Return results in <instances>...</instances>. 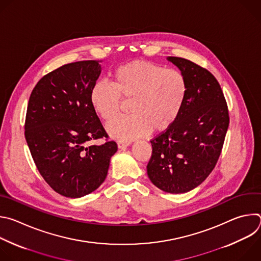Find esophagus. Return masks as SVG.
Returning <instances> with one entry per match:
<instances>
[{
  "mask_svg": "<svg viewBox=\"0 0 261 261\" xmlns=\"http://www.w3.org/2000/svg\"><path fill=\"white\" fill-rule=\"evenodd\" d=\"M130 144V141H118V146L119 148H126Z\"/></svg>",
  "mask_w": 261,
  "mask_h": 261,
  "instance_id": "obj_1",
  "label": "esophagus"
}]
</instances>
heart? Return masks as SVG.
Here are the masks:
<instances>
[{"instance_id":"heart-1","label":"heart","mask_w":261,"mask_h":261,"mask_svg":"<svg viewBox=\"0 0 261 261\" xmlns=\"http://www.w3.org/2000/svg\"><path fill=\"white\" fill-rule=\"evenodd\" d=\"M188 94L185 74L146 61H133L118 67L113 84L98 82L91 91V103L105 122L120 115L122 99L130 101L131 116L107 125L108 134L130 141L148 132H162L178 118Z\"/></svg>"}]
</instances>
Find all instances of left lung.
Wrapping results in <instances>:
<instances>
[{
    "label": "left lung",
    "mask_w": 261,
    "mask_h": 261,
    "mask_svg": "<svg viewBox=\"0 0 261 261\" xmlns=\"http://www.w3.org/2000/svg\"><path fill=\"white\" fill-rule=\"evenodd\" d=\"M185 74L188 94L176 121L151 140L146 171L151 181L168 193H186L213 171L229 126L222 89L205 68L182 58L168 57Z\"/></svg>",
    "instance_id": "1"
}]
</instances>
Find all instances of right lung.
<instances>
[{"label": "right lung", "instance_id": "obj_1", "mask_svg": "<svg viewBox=\"0 0 261 261\" xmlns=\"http://www.w3.org/2000/svg\"><path fill=\"white\" fill-rule=\"evenodd\" d=\"M100 73L98 61L63 65L37 83L29 99L24 136L31 155L45 181L65 197L99 188L118 151L91 103ZM99 138H106L103 145L89 144Z\"/></svg>", "mask_w": 261, "mask_h": 261}]
</instances>
